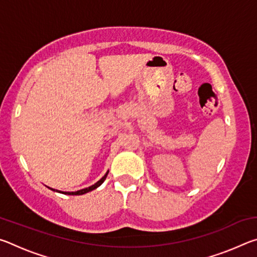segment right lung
I'll list each match as a JSON object with an SVG mask.
<instances>
[{"label":"right lung","mask_w":257,"mask_h":257,"mask_svg":"<svg viewBox=\"0 0 257 257\" xmlns=\"http://www.w3.org/2000/svg\"><path fill=\"white\" fill-rule=\"evenodd\" d=\"M107 173H108V171L105 173V175H104V176L101 178V179H99V180L96 182V184H94V185H92V186L87 187V188L80 189V190H77V191H61V190H58V189L50 188V187H47V188H50L51 190H53V191H56V193H61V194H64V195H84V194H86V193H88V191H92V190H94V189H96L97 187L101 186V185L103 184V182H104V180L106 179Z\"/></svg>","instance_id":"obj_1"}]
</instances>
